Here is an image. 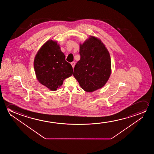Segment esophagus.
<instances>
[{"instance_id": "esophagus-1", "label": "esophagus", "mask_w": 154, "mask_h": 154, "mask_svg": "<svg viewBox=\"0 0 154 154\" xmlns=\"http://www.w3.org/2000/svg\"><path fill=\"white\" fill-rule=\"evenodd\" d=\"M71 65H72V68H74V67H75V62H72V63H71Z\"/></svg>"}]
</instances>
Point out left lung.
Listing matches in <instances>:
<instances>
[{"mask_svg": "<svg viewBox=\"0 0 154 154\" xmlns=\"http://www.w3.org/2000/svg\"><path fill=\"white\" fill-rule=\"evenodd\" d=\"M80 59L74 69V77L82 89L93 92L105 86L112 72L109 53L101 40L94 36L80 44Z\"/></svg>", "mask_w": 154, "mask_h": 154, "instance_id": "obj_1", "label": "left lung"}]
</instances>
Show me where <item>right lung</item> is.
Returning <instances> with one entry per match:
<instances>
[{
	"label": "right lung",
	"instance_id": "add662e5",
	"mask_svg": "<svg viewBox=\"0 0 154 154\" xmlns=\"http://www.w3.org/2000/svg\"><path fill=\"white\" fill-rule=\"evenodd\" d=\"M36 78L51 91H57L63 80L72 76L73 69L57 41L49 40L41 47L34 61Z\"/></svg>",
	"mask_w": 154,
	"mask_h": 154
}]
</instances>
